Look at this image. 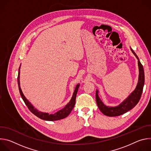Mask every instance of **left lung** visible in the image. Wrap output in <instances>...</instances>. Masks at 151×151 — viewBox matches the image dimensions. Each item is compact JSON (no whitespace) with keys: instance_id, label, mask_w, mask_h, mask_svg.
<instances>
[{"instance_id":"8db88e82","label":"left lung","mask_w":151,"mask_h":151,"mask_svg":"<svg viewBox=\"0 0 151 151\" xmlns=\"http://www.w3.org/2000/svg\"><path fill=\"white\" fill-rule=\"evenodd\" d=\"M131 51L138 60V67H139V78L137 86L134 90L121 103L116 106H108L105 105L101 100L99 96V90H96V99L97 106L100 111L105 115L108 116H117L122 115L130 110L138 103L141 97L143 86L145 83V73L142 64H141L139 57L134 52V51L130 48Z\"/></svg>"}]
</instances>
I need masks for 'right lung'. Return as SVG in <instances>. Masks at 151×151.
I'll return each instance as SVG.
<instances>
[{"instance_id":"1","label":"right lung","mask_w":151,"mask_h":151,"mask_svg":"<svg viewBox=\"0 0 151 151\" xmlns=\"http://www.w3.org/2000/svg\"><path fill=\"white\" fill-rule=\"evenodd\" d=\"M20 67H21V64H20V66L19 68V69H18V78H17L18 88H19V93H20V95L21 96V98L23 99V101H24L25 104H26V106H27V107L29 108V109L30 111V112L32 113H33L35 115L37 116L38 118H40L41 119L46 120V121H57V120H60V119H62L63 118H66L70 114V113L71 112V111H72V109H73V107L75 106L76 94H77L79 87L80 86V84L78 83V84L76 85L71 100L65 106L63 107L62 109L57 111V112H55L53 114H50L46 113V112H40V111H38L36 108H35L34 106L26 99V97L23 94V93L22 92V90H21V89L20 82H19Z\"/></svg>"}]
</instances>
